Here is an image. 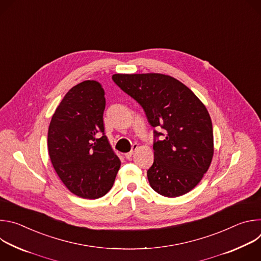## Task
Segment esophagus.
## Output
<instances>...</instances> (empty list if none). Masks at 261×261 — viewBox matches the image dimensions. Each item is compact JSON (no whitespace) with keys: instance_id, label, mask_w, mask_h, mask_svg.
I'll return each instance as SVG.
<instances>
[{"instance_id":"esophagus-1","label":"esophagus","mask_w":261,"mask_h":261,"mask_svg":"<svg viewBox=\"0 0 261 261\" xmlns=\"http://www.w3.org/2000/svg\"><path fill=\"white\" fill-rule=\"evenodd\" d=\"M137 147H138V144H137V143H134V144L132 145V150H131L129 153H126V154H125L126 159H131V158H132L134 152L137 150Z\"/></svg>"}]
</instances>
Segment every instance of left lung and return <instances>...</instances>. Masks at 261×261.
I'll list each match as a JSON object with an SVG mask.
<instances>
[{"mask_svg": "<svg viewBox=\"0 0 261 261\" xmlns=\"http://www.w3.org/2000/svg\"><path fill=\"white\" fill-rule=\"evenodd\" d=\"M114 82L143 108L154 131V163L147 170L151 187L166 197L191 191L207 171L214 155L208 111L184 84L161 73L114 74ZM162 136V141L155 138Z\"/></svg>", "mask_w": 261, "mask_h": 261, "instance_id": "8db88e82", "label": "left lung"}]
</instances>
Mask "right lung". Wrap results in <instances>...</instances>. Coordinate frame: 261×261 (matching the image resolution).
Here are the masks:
<instances>
[{
	"label": "right lung",
	"mask_w": 261,
	"mask_h": 261,
	"mask_svg": "<svg viewBox=\"0 0 261 261\" xmlns=\"http://www.w3.org/2000/svg\"><path fill=\"white\" fill-rule=\"evenodd\" d=\"M104 95L96 81L74 86L57 107L48 128L51 164L67 189L82 198L104 196L121 166L104 135Z\"/></svg>",
	"instance_id": "obj_1"
}]
</instances>
